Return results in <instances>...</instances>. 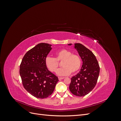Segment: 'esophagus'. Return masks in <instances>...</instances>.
<instances>
[{"label":"esophagus","mask_w":121,"mask_h":121,"mask_svg":"<svg viewBox=\"0 0 121 121\" xmlns=\"http://www.w3.org/2000/svg\"><path fill=\"white\" fill-rule=\"evenodd\" d=\"M64 79H65V77H58V79H59V80H63Z\"/></svg>","instance_id":"34e87169"}]
</instances>
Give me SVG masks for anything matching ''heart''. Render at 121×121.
Returning a JSON list of instances; mask_svg holds the SVG:
<instances>
[{"label":"heart","mask_w":121,"mask_h":121,"mask_svg":"<svg viewBox=\"0 0 121 121\" xmlns=\"http://www.w3.org/2000/svg\"><path fill=\"white\" fill-rule=\"evenodd\" d=\"M55 58L48 56L45 58L46 67L52 72H56L59 67V63L62 62L61 66L56 73L60 76H68L78 72L81 67L82 60L79 55L73 54L69 50L63 49L56 52Z\"/></svg>","instance_id":"1"}]
</instances>
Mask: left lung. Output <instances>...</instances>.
<instances>
[{"instance_id":"1","label":"left lung","mask_w":121,"mask_h":121,"mask_svg":"<svg viewBox=\"0 0 121 121\" xmlns=\"http://www.w3.org/2000/svg\"><path fill=\"white\" fill-rule=\"evenodd\" d=\"M75 48L82 60L83 65L79 72L71 78L69 89L76 96H84L95 86L99 74L100 68L92 52L80 43H75ZM71 45L72 44H69Z\"/></svg>"}]
</instances>
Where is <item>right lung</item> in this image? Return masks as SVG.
<instances>
[{
    "label": "right lung",
    "mask_w": 121,
    "mask_h": 121,
    "mask_svg": "<svg viewBox=\"0 0 121 121\" xmlns=\"http://www.w3.org/2000/svg\"><path fill=\"white\" fill-rule=\"evenodd\" d=\"M52 45L41 43L25 54L20 65V74L24 88L32 95L43 99L52 94L58 79L48 70L45 58Z\"/></svg>",
    "instance_id": "right-lung-1"
}]
</instances>
